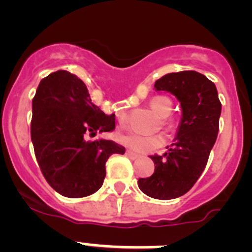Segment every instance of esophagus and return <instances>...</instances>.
Listing matches in <instances>:
<instances>
[{"instance_id": "esophagus-1", "label": "esophagus", "mask_w": 252, "mask_h": 252, "mask_svg": "<svg viewBox=\"0 0 252 252\" xmlns=\"http://www.w3.org/2000/svg\"><path fill=\"white\" fill-rule=\"evenodd\" d=\"M125 154H126L127 158H129V159H138L139 158L138 154L133 153V152H131V151H126Z\"/></svg>"}]
</instances>
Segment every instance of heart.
<instances>
[{
	"mask_svg": "<svg viewBox=\"0 0 252 252\" xmlns=\"http://www.w3.org/2000/svg\"><path fill=\"white\" fill-rule=\"evenodd\" d=\"M149 106L152 110L156 111L161 118H166L171 111V104L169 99L164 96H156L149 101ZM118 118L121 124L125 123L126 113L125 110H120L118 113ZM119 143L125 146L126 148L137 153H148V152L156 151L160 148L165 143V137L163 134H153V136H144L137 132H125L118 136Z\"/></svg>",
	"mask_w": 252,
	"mask_h": 252,
	"instance_id": "b5f03b06",
	"label": "heart"
}]
</instances>
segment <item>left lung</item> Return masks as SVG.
Here are the masks:
<instances>
[{"instance_id": "8db88e82", "label": "left lung", "mask_w": 252, "mask_h": 252, "mask_svg": "<svg viewBox=\"0 0 252 252\" xmlns=\"http://www.w3.org/2000/svg\"><path fill=\"white\" fill-rule=\"evenodd\" d=\"M154 89L178 99L181 119L168 151L151 157L153 175L139 179L138 188L149 197L171 200L185 195L205 170L218 134L221 104L213 82L196 71L165 74Z\"/></svg>"}]
</instances>
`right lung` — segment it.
Instances as JSON below:
<instances>
[{
    "label": "right lung",
    "mask_w": 252,
    "mask_h": 252,
    "mask_svg": "<svg viewBox=\"0 0 252 252\" xmlns=\"http://www.w3.org/2000/svg\"><path fill=\"white\" fill-rule=\"evenodd\" d=\"M32 109V142L49 185L71 198L96 192L109 157L124 154L125 148L104 138L88 141V137L115 128V115H105L92 103L83 81L61 69L41 79Z\"/></svg>",
    "instance_id": "add662e5"
}]
</instances>
